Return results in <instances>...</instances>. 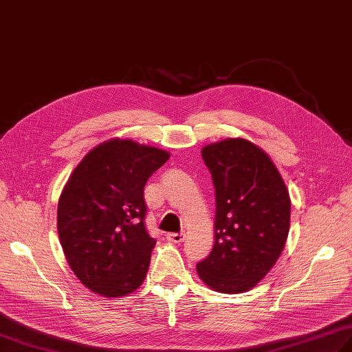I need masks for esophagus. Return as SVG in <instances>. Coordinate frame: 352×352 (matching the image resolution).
Returning <instances> with one entry per match:
<instances>
[{
    "mask_svg": "<svg viewBox=\"0 0 352 352\" xmlns=\"http://www.w3.org/2000/svg\"><path fill=\"white\" fill-rule=\"evenodd\" d=\"M184 233H168L166 239L169 242H174V243H182L184 241Z\"/></svg>",
    "mask_w": 352,
    "mask_h": 352,
    "instance_id": "esophagus-1",
    "label": "esophagus"
}]
</instances>
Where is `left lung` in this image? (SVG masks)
<instances>
[{"label":"left lung","instance_id":"obj_1","mask_svg":"<svg viewBox=\"0 0 352 352\" xmlns=\"http://www.w3.org/2000/svg\"><path fill=\"white\" fill-rule=\"evenodd\" d=\"M216 195L214 245L197 265L213 290L241 294L263 278L286 243L290 198L269 155L245 139L203 148Z\"/></svg>","mask_w":352,"mask_h":352}]
</instances>
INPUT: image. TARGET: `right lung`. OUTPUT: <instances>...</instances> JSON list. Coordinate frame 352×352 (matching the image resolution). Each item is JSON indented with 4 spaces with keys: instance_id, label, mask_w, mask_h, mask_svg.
<instances>
[{
    "instance_id": "add662e5",
    "label": "right lung",
    "mask_w": 352,
    "mask_h": 352,
    "mask_svg": "<svg viewBox=\"0 0 352 352\" xmlns=\"http://www.w3.org/2000/svg\"><path fill=\"white\" fill-rule=\"evenodd\" d=\"M168 159L163 149L111 139L86 154L66 183L58 237L74 274L95 294L124 296L144 283L155 245L144 189Z\"/></svg>"
}]
</instances>
